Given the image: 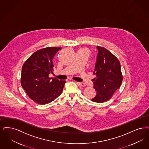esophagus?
<instances>
[{"mask_svg": "<svg viewBox=\"0 0 149 149\" xmlns=\"http://www.w3.org/2000/svg\"><path fill=\"white\" fill-rule=\"evenodd\" d=\"M77 84L78 85H79V86H82V87H84L86 86V84H84V83H82V82H76Z\"/></svg>", "mask_w": 149, "mask_h": 149, "instance_id": "34e87169", "label": "esophagus"}]
</instances>
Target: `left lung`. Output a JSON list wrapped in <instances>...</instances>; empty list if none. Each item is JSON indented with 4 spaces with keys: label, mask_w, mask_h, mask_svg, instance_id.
<instances>
[{
    "label": "left lung",
    "mask_w": 149,
    "mask_h": 149,
    "mask_svg": "<svg viewBox=\"0 0 149 149\" xmlns=\"http://www.w3.org/2000/svg\"><path fill=\"white\" fill-rule=\"evenodd\" d=\"M97 59L92 79L93 88L96 91L95 97L91 101L102 103L109 100L123 82V74L118 59L104 47L97 46Z\"/></svg>",
    "instance_id": "left-lung-1"
}]
</instances>
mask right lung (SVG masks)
<instances>
[{
  "instance_id": "1",
  "label": "right lung",
  "mask_w": 149,
  "mask_h": 149,
  "mask_svg": "<svg viewBox=\"0 0 149 149\" xmlns=\"http://www.w3.org/2000/svg\"><path fill=\"white\" fill-rule=\"evenodd\" d=\"M60 47H47L34 52L22 68L20 83L29 97L39 104L51 102L61 94L65 81L49 77L53 59Z\"/></svg>"
}]
</instances>
